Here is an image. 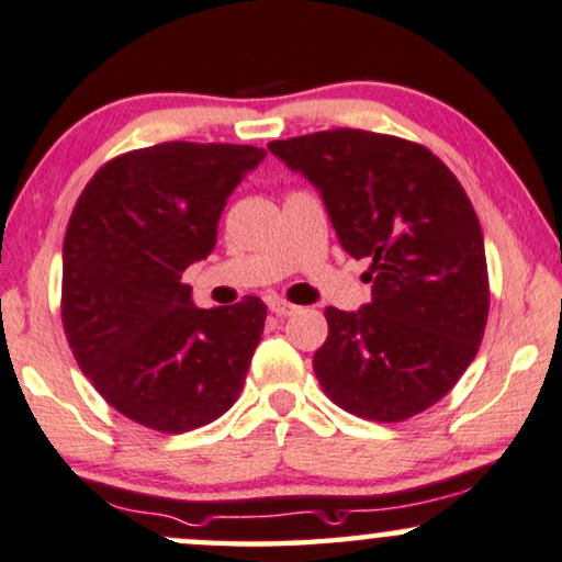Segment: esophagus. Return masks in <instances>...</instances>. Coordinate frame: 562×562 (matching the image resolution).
Segmentation results:
<instances>
[{
	"mask_svg": "<svg viewBox=\"0 0 562 562\" xmlns=\"http://www.w3.org/2000/svg\"><path fill=\"white\" fill-rule=\"evenodd\" d=\"M268 308H271L276 316H291V314L299 312V306L289 304V301H283V299H271V301H268Z\"/></svg>",
	"mask_w": 562,
	"mask_h": 562,
	"instance_id": "34e87169",
	"label": "esophagus"
}]
</instances>
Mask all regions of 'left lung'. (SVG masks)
Returning a JSON list of instances; mask_svg holds the SVG:
<instances>
[{
    "label": "left lung",
    "mask_w": 562,
    "mask_h": 562,
    "mask_svg": "<svg viewBox=\"0 0 562 562\" xmlns=\"http://www.w3.org/2000/svg\"><path fill=\"white\" fill-rule=\"evenodd\" d=\"M268 151L319 190L339 246L372 261L362 276L370 304L324 312L322 390L380 423L430 408L476 357L490 314L484 235L463 187L426 146L362 128L271 142Z\"/></svg>",
    "instance_id": "1"
}]
</instances>
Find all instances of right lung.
<instances>
[{
	"mask_svg": "<svg viewBox=\"0 0 562 562\" xmlns=\"http://www.w3.org/2000/svg\"><path fill=\"white\" fill-rule=\"evenodd\" d=\"M266 149L167 142L103 165L63 243V327L78 368L126 418L184 434L238 401L266 304L200 308L182 273L213 254L235 187Z\"/></svg>",
	"mask_w": 562,
	"mask_h": 562,
	"instance_id": "1",
	"label": "right lung"
}]
</instances>
